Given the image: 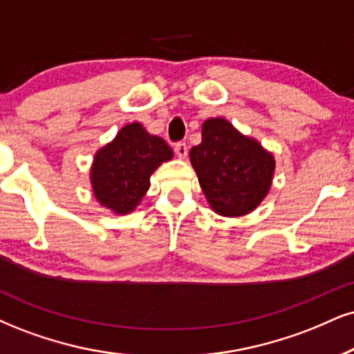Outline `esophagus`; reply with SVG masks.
<instances>
[{
  "instance_id": "34e87169",
  "label": "esophagus",
  "mask_w": 354,
  "mask_h": 354,
  "mask_svg": "<svg viewBox=\"0 0 354 354\" xmlns=\"http://www.w3.org/2000/svg\"><path fill=\"white\" fill-rule=\"evenodd\" d=\"M174 151H176L177 157H180V159H185L187 154H189V146H187L185 142H177L176 147H174Z\"/></svg>"
}]
</instances>
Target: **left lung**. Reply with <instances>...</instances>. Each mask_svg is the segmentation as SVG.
Returning <instances> with one entry per match:
<instances>
[{
    "label": "left lung",
    "instance_id": "1",
    "mask_svg": "<svg viewBox=\"0 0 354 354\" xmlns=\"http://www.w3.org/2000/svg\"><path fill=\"white\" fill-rule=\"evenodd\" d=\"M190 164L216 215H250L268 197L276 159L257 139L239 133L225 118H208L202 142L190 149Z\"/></svg>",
    "mask_w": 354,
    "mask_h": 354
}]
</instances>
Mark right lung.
<instances>
[{
	"label": "right lung",
	"instance_id": "add662e5",
	"mask_svg": "<svg viewBox=\"0 0 354 354\" xmlns=\"http://www.w3.org/2000/svg\"><path fill=\"white\" fill-rule=\"evenodd\" d=\"M172 157L162 138L149 134L138 121L124 124L95 152L90 169L93 197L115 215H128L149 190L152 174Z\"/></svg>",
	"mask_w": 354,
	"mask_h": 354
}]
</instances>
